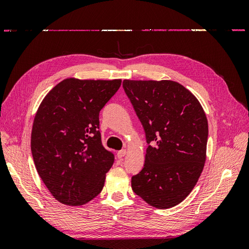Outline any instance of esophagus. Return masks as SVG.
Masks as SVG:
<instances>
[{"instance_id":"1","label":"esophagus","mask_w":249,"mask_h":249,"mask_svg":"<svg viewBox=\"0 0 249 249\" xmlns=\"http://www.w3.org/2000/svg\"><path fill=\"white\" fill-rule=\"evenodd\" d=\"M125 155H126V150L125 149H122V150H119V152H117V157L118 158H123Z\"/></svg>"}]
</instances>
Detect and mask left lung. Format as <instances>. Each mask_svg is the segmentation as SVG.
<instances>
[{"mask_svg":"<svg viewBox=\"0 0 249 249\" xmlns=\"http://www.w3.org/2000/svg\"><path fill=\"white\" fill-rule=\"evenodd\" d=\"M147 143L132 189L148 205L167 209L183 201L205 166L208 120L189 90L173 81L124 80Z\"/></svg>","mask_w":249,"mask_h":249,"instance_id":"obj_1","label":"left lung"}]
</instances>
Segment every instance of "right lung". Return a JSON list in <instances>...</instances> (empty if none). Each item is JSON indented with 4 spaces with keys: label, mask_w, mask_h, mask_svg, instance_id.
Returning <instances> with one entry per match:
<instances>
[{
    "label": "right lung",
    "mask_w": 249,
    "mask_h": 249,
    "mask_svg": "<svg viewBox=\"0 0 249 249\" xmlns=\"http://www.w3.org/2000/svg\"><path fill=\"white\" fill-rule=\"evenodd\" d=\"M122 80L60 82L44 97L31 135L35 167L59 202L87 203L103 190L114 155L104 147L100 112Z\"/></svg>",
    "instance_id": "add662e5"
}]
</instances>
